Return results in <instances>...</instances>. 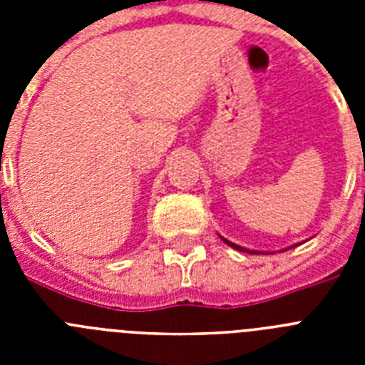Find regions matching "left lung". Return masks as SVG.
<instances>
[{
  "label": "left lung",
  "mask_w": 365,
  "mask_h": 365,
  "mask_svg": "<svg viewBox=\"0 0 365 365\" xmlns=\"http://www.w3.org/2000/svg\"><path fill=\"white\" fill-rule=\"evenodd\" d=\"M222 241H225V243H227V245H230V247H232V248H235V250H245V248H243V247H237V245L230 243V241H227V240H222ZM247 252H248V250H247ZM252 254H256V252H252Z\"/></svg>",
  "instance_id": "1"
}]
</instances>
